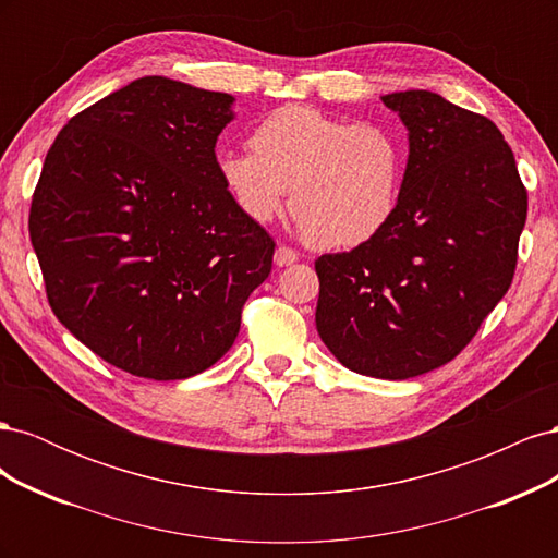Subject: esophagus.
<instances>
[{
  "label": "esophagus",
  "mask_w": 558,
  "mask_h": 558,
  "mask_svg": "<svg viewBox=\"0 0 558 558\" xmlns=\"http://www.w3.org/2000/svg\"><path fill=\"white\" fill-rule=\"evenodd\" d=\"M295 260H298V253H295L293 248H289V246H277V251H275V265L289 267V265H293Z\"/></svg>",
  "instance_id": "obj_1"
}]
</instances>
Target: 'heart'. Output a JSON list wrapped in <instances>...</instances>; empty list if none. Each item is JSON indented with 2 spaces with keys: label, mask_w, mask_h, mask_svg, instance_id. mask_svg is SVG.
Returning <instances> with one entry per match:
<instances>
[{
  "label": "heart",
  "mask_w": 558,
  "mask_h": 558,
  "mask_svg": "<svg viewBox=\"0 0 558 558\" xmlns=\"http://www.w3.org/2000/svg\"><path fill=\"white\" fill-rule=\"evenodd\" d=\"M251 150H223L218 177L253 223L281 211L291 189V211L316 248H356L396 216L404 146L379 123H349L314 107L269 111L251 130Z\"/></svg>",
  "instance_id": "obj_1"
}]
</instances>
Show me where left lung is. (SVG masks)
Returning <instances> with one entry per match:
<instances>
[{"instance_id": "left-lung-1", "label": "left lung", "mask_w": 558, "mask_h": 558, "mask_svg": "<svg viewBox=\"0 0 558 558\" xmlns=\"http://www.w3.org/2000/svg\"><path fill=\"white\" fill-rule=\"evenodd\" d=\"M410 156L388 228L324 253L316 330L359 375L410 379L449 363L508 293L529 195L486 116L430 90L384 95Z\"/></svg>"}]
</instances>
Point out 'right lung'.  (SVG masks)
Masks as SVG:
<instances>
[{"label": "right lung", "mask_w": 558, "mask_h": 558, "mask_svg": "<svg viewBox=\"0 0 558 558\" xmlns=\"http://www.w3.org/2000/svg\"><path fill=\"white\" fill-rule=\"evenodd\" d=\"M234 97L144 76L48 148L29 240L50 310L113 367L156 381L211 367L272 269L275 240L216 170Z\"/></svg>", "instance_id": "add662e5"}]
</instances>
